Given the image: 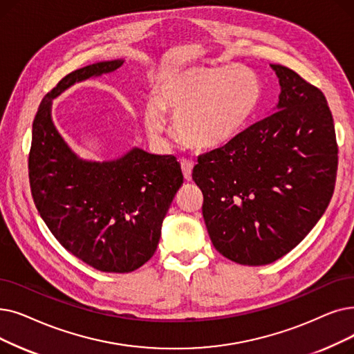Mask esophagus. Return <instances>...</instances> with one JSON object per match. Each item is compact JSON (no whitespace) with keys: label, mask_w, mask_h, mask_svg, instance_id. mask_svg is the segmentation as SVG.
Segmentation results:
<instances>
[{"label":"esophagus","mask_w":354,"mask_h":354,"mask_svg":"<svg viewBox=\"0 0 354 354\" xmlns=\"http://www.w3.org/2000/svg\"><path fill=\"white\" fill-rule=\"evenodd\" d=\"M180 167H182V172L183 176H185L187 180L192 179V169H194V162L188 160V159H182L180 160Z\"/></svg>","instance_id":"esophagus-1"}]
</instances>
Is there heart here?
Wrapping results in <instances>:
<instances>
[{"label": "heart", "mask_w": 354, "mask_h": 354, "mask_svg": "<svg viewBox=\"0 0 354 354\" xmlns=\"http://www.w3.org/2000/svg\"><path fill=\"white\" fill-rule=\"evenodd\" d=\"M262 86L257 75L240 65H194L167 71L156 85V100L143 113L151 140L160 142L166 115L175 118L178 139L196 150L218 149L245 129Z\"/></svg>", "instance_id": "1"}]
</instances>
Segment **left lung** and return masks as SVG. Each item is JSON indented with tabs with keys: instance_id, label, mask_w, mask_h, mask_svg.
<instances>
[{
	"instance_id": "8db88e82",
	"label": "left lung",
	"mask_w": 354,
	"mask_h": 354,
	"mask_svg": "<svg viewBox=\"0 0 354 354\" xmlns=\"http://www.w3.org/2000/svg\"><path fill=\"white\" fill-rule=\"evenodd\" d=\"M270 68L281 85L274 113L198 156L192 171L214 248L248 266L274 262L311 232L339 165L324 94L286 66Z\"/></svg>"
}]
</instances>
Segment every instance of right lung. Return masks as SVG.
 <instances>
[{
    "label": "right lung",
    "mask_w": 354,
    "mask_h": 354,
    "mask_svg": "<svg viewBox=\"0 0 354 354\" xmlns=\"http://www.w3.org/2000/svg\"><path fill=\"white\" fill-rule=\"evenodd\" d=\"M122 64L105 60L66 75L39 105L28 155L30 188L46 225L69 253L109 273L133 272L155 254L163 218L183 183L172 155L134 147L114 160H84L56 130L52 100Z\"/></svg>",
    "instance_id": "add662e5"
}]
</instances>
